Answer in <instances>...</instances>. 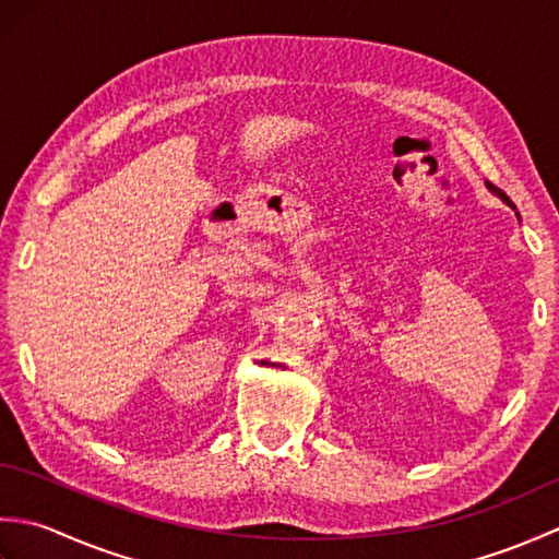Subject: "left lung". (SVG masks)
Instances as JSON below:
<instances>
[{
    "instance_id": "1",
    "label": "left lung",
    "mask_w": 559,
    "mask_h": 559,
    "mask_svg": "<svg viewBox=\"0 0 559 559\" xmlns=\"http://www.w3.org/2000/svg\"><path fill=\"white\" fill-rule=\"evenodd\" d=\"M485 185H488V189H490V192H492V194H497V197H500V199L504 201V204H507V206H512V209H516V206L512 204V199H509V197H507V194L502 192V189H497V187H495L492 182H485Z\"/></svg>"
}]
</instances>
